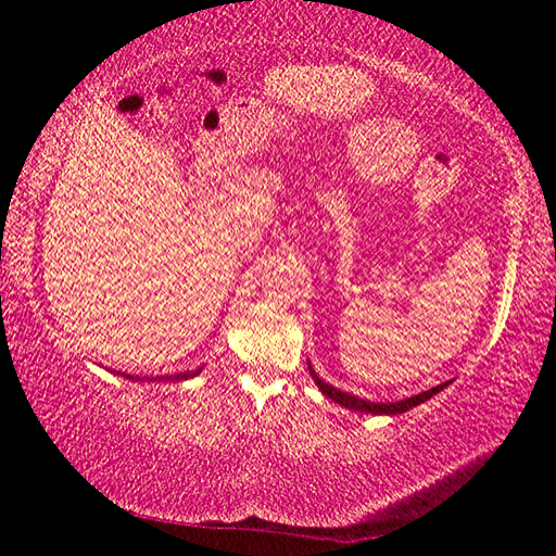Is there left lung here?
I'll return each instance as SVG.
<instances>
[{
    "instance_id": "obj_1",
    "label": "left lung",
    "mask_w": 556,
    "mask_h": 556,
    "mask_svg": "<svg viewBox=\"0 0 556 556\" xmlns=\"http://www.w3.org/2000/svg\"><path fill=\"white\" fill-rule=\"evenodd\" d=\"M308 372H312V378H314V382L318 384V390H321L328 400L338 402V404H341V407H345V409L365 412V414H402V412H407V409H412V407H417V404H421V402L431 400V397H434L437 392H441V390H444L446 384H448V382H444V384H437V388H431V390H427V392H419V394H414V397L400 400V402H370V400H361V397H355V394H348V392L336 390L333 384L324 382V380L318 378V375L314 372L312 363H308Z\"/></svg>"
}]
</instances>
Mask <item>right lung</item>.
<instances>
[{"mask_svg":"<svg viewBox=\"0 0 556 556\" xmlns=\"http://www.w3.org/2000/svg\"><path fill=\"white\" fill-rule=\"evenodd\" d=\"M199 372H201V368L191 370V372H178V375H156V378H152V380H188V378H195ZM127 378H129V375H127ZM129 380H135V378H129Z\"/></svg>","mask_w":556,"mask_h":556,"instance_id":"right-lung-1","label":"right lung"}]
</instances>
